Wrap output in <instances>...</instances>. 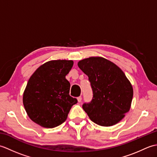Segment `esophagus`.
Returning a JSON list of instances; mask_svg holds the SVG:
<instances>
[{
  "instance_id": "obj_1",
  "label": "esophagus",
  "mask_w": 157,
  "mask_h": 157,
  "mask_svg": "<svg viewBox=\"0 0 157 157\" xmlns=\"http://www.w3.org/2000/svg\"><path fill=\"white\" fill-rule=\"evenodd\" d=\"M78 102H82V97L81 96H79V97H78Z\"/></svg>"
}]
</instances>
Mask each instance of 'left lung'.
<instances>
[{"label": "left lung", "instance_id": "left-lung-1", "mask_svg": "<svg viewBox=\"0 0 157 157\" xmlns=\"http://www.w3.org/2000/svg\"><path fill=\"white\" fill-rule=\"evenodd\" d=\"M78 65L88 75L93 91L92 101L84 103L83 109L96 124H117L129 111L134 94L125 73L114 63L101 56L82 59Z\"/></svg>", "mask_w": 157, "mask_h": 157}]
</instances>
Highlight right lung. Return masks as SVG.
Returning <instances> with one entry per match:
<instances>
[{"mask_svg":"<svg viewBox=\"0 0 157 157\" xmlns=\"http://www.w3.org/2000/svg\"><path fill=\"white\" fill-rule=\"evenodd\" d=\"M73 65L71 60H52L33 73L23 95L25 111L32 121L45 128L62 124L78 100L69 95L66 79Z\"/></svg>","mask_w":157,"mask_h":157,"instance_id":"1","label":"right lung"}]
</instances>
